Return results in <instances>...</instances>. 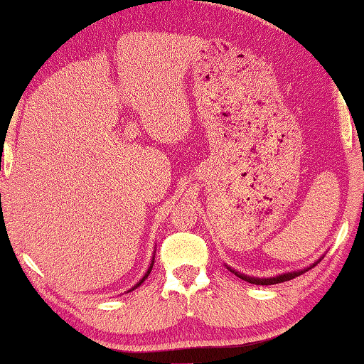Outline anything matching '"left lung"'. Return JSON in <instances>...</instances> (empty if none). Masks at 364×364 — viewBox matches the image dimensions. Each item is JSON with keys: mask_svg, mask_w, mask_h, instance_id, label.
Listing matches in <instances>:
<instances>
[{"mask_svg": "<svg viewBox=\"0 0 364 364\" xmlns=\"http://www.w3.org/2000/svg\"><path fill=\"white\" fill-rule=\"evenodd\" d=\"M316 263H318V262H316ZM313 267H315V264H311L310 268H313ZM310 268H308V269H310ZM308 269L295 271V273L279 274V276H276V278H249V276L241 274V273H236V271H232V269H231V271H232V273H236L241 279L250 282V284H257V286H271V284H279V282H284V281H291V279L295 278V276H300L301 273H305V271H308Z\"/></svg>", "mask_w": 364, "mask_h": 364, "instance_id": "left-lung-1", "label": "left lung"}]
</instances>
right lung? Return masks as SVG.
<instances>
[{"mask_svg":"<svg viewBox=\"0 0 364 364\" xmlns=\"http://www.w3.org/2000/svg\"><path fill=\"white\" fill-rule=\"evenodd\" d=\"M152 264H154V260H152V263H151V267H149V269H147V273H146V274H144V276H143V279H141V281H139V282H138V284H136V286H134V287H133V289H132V291H134V289H136V287H138V286H141V282H143V281H144V279H146V278H147V276H149V273H151V269H152Z\"/></svg>","mask_w":364,"mask_h":364,"instance_id":"obj_1","label":"right lung"}]
</instances>
